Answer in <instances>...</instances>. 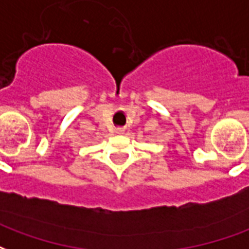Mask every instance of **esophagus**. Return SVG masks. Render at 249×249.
Returning <instances> with one entry per match:
<instances>
[{
	"label": "esophagus",
	"mask_w": 249,
	"mask_h": 249,
	"mask_svg": "<svg viewBox=\"0 0 249 249\" xmlns=\"http://www.w3.org/2000/svg\"><path fill=\"white\" fill-rule=\"evenodd\" d=\"M115 133L116 134H124L125 133V129H124V128H116Z\"/></svg>",
	"instance_id": "obj_1"
}]
</instances>
